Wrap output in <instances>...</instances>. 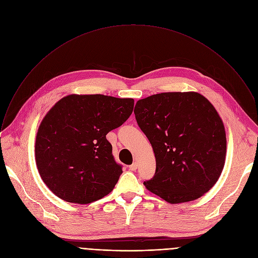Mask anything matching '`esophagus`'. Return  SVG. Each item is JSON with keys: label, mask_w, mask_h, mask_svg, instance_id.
Here are the masks:
<instances>
[{"label": "esophagus", "mask_w": 258, "mask_h": 258, "mask_svg": "<svg viewBox=\"0 0 258 258\" xmlns=\"http://www.w3.org/2000/svg\"><path fill=\"white\" fill-rule=\"evenodd\" d=\"M138 166H139V164L137 163V162H134L132 165H130V170H136L137 168H138Z\"/></svg>", "instance_id": "1"}]
</instances>
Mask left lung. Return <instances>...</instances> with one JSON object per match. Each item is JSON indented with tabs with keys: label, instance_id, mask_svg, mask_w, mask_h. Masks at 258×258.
<instances>
[{
	"label": "left lung",
	"instance_id": "1",
	"mask_svg": "<svg viewBox=\"0 0 258 258\" xmlns=\"http://www.w3.org/2000/svg\"><path fill=\"white\" fill-rule=\"evenodd\" d=\"M134 112L156 158L154 176L144 181L147 190L175 204L198 199L214 186L225 165L227 138L204 96L156 94L139 100Z\"/></svg>",
	"mask_w": 258,
	"mask_h": 258
}]
</instances>
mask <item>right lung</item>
Here are the masks:
<instances>
[{
    "label": "right lung",
    "instance_id": "add662e5",
    "mask_svg": "<svg viewBox=\"0 0 258 258\" xmlns=\"http://www.w3.org/2000/svg\"><path fill=\"white\" fill-rule=\"evenodd\" d=\"M134 99L69 95L42 120L35 139V162L47 187L60 199L88 204L113 190L122 166L106 135L131 116Z\"/></svg>",
    "mask_w": 258,
    "mask_h": 258
}]
</instances>
